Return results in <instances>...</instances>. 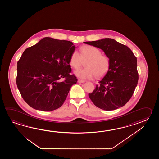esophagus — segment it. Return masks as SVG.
I'll list each match as a JSON object with an SVG mask.
<instances>
[{
    "instance_id": "34e87169",
    "label": "esophagus",
    "mask_w": 159,
    "mask_h": 159,
    "mask_svg": "<svg viewBox=\"0 0 159 159\" xmlns=\"http://www.w3.org/2000/svg\"><path fill=\"white\" fill-rule=\"evenodd\" d=\"M84 82H85V81L81 80V79H78V83H84Z\"/></svg>"
}]
</instances>
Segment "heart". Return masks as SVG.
I'll return each instance as SVG.
<instances>
[{"instance_id":"1","label":"heart","mask_w":159,"mask_h":159,"mask_svg":"<svg viewBox=\"0 0 159 159\" xmlns=\"http://www.w3.org/2000/svg\"><path fill=\"white\" fill-rule=\"evenodd\" d=\"M84 61L86 67L75 71L76 76L82 79H91L94 76L101 78L108 72L110 65V58L106 55L102 54L101 51L92 45H84L80 48V54L74 51L70 57L69 62L75 69L80 68Z\"/></svg>"}]
</instances>
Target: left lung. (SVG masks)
<instances>
[{"label": "left lung", "instance_id": "8db88e82", "mask_svg": "<svg viewBox=\"0 0 159 159\" xmlns=\"http://www.w3.org/2000/svg\"><path fill=\"white\" fill-rule=\"evenodd\" d=\"M84 43L101 49L111 61L108 72L96 85L94 90L89 94L91 101L106 111L125 106L131 98L138 82L135 55L128 47L112 39Z\"/></svg>", "mask_w": 159, "mask_h": 159}]
</instances>
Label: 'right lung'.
Wrapping results in <instances>:
<instances>
[{
  "label": "right lung",
  "instance_id": "add662e5",
  "mask_svg": "<svg viewBox=\"0 0 159 159\" xmlns=\"http://www.w3.org/2000/svg\"><path fill=\"white\" fill-rule=\"evenodd\" d=\"M69 41L45 37L28 48L17 62L16 84L22 98L31 107L50 111L63 105L77 82L69 59L75 51ZM61 78H65L61 81Z\"/></svg>",
  "mask_w": 159,
  "mask_h": 159
}]
</instances>
